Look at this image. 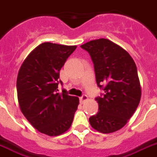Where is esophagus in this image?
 <instances>
[{"instance_id":"obj_1","label":"esophagus","mask_w":157,"mask_h":157,"mask_svg":"<svg viewBox=\"0 0 157 157\" xmlns=\"http://www.w3.org/2000/svg\"><path fill=\"white\" fill-rule=\"evenodd\" d=\"M79 99H80V102H81V103H83V102H85L86 100L88 99V98L87 95H83L82 97H80Z\"/></svg>"}]
</instances>
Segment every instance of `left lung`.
I'll use <instances>...</instances> for the list:
<instances>
[{"label": "left lung", "instance_id": "left-lung-1", "mask_svg": "<svg viewBox=\"0 0 157 157\" xmlns=\"http://www.w3.org/2000/svg\"><path fill=\"white\" fill-rule=\"evenodd\" d=\"M94 63L98 86L104 91L97 97L98 112L89 117L92 128L111 133L123 128L138 107L141 89L136 63L122 47L107 39L81 45Z\"/></svg>", "mask_w": 157, "mask_h": 157}]
</instances>
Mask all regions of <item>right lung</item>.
Returning <instances> with one entry per match:
<instances>
[{"mask_svg": "<svg viewBox=\"0 0 157 157\" xmlns=\"http://www.w3.org/2000/svg\"><path fill=\"white\" fill-rule=\"evenodd\" d=\"M77 46L45 42L37 46L19 70L16 88L20 108L29 123L41 133L59 136L71 126L79 103L63 89L59 71Z\"/></svg>", "mask_w": 157, "mask_h": 157, "instance_id": "right-lung-1", "label": "right lung"}]
</instances>
